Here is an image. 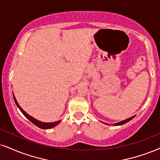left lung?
I'll list each match as a JSON object with an SVG mask.
<instances>
[{
	"mask_svg": "<svg viewBox=\"0 0 160 160\" xmlns=\"http://www.w3.org/2000/svg\"><path fill=\"white\" fill-rule=\"evenodd\" d=\"M135 116H136V115H133V116L130 117V118H127V119H125V120L122 121V122H119L118 123H115V124H107V123H105V122H103V124H107V125H114V126H120V125L126 124V123H128V122H130V121L132 120V119Z\"/></svg>",
	"mask_w": 160,
	"mask_h": 160,
	"instance_id": "8db88e82",
	"label": "left lung"
}]
</instances>
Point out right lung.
Returning a JSON list of instances; mask_svg holds the SVG:
<instances>
[{"mask_svg":"<svg viewBox=\"0 0 160 160\" xmlns=\"http://www.w3.org/2000/svg\"><path fill=\"white\" fill-rule=\"evenodd\" d=\"M13 98H14L15 104H16L17 107H18V108L20 109L21 112H22L23 113V115H24V116L28 119V120H30V122L32 123V124H34L36 125V126H37L38 128H39L41 129H51L52 128H53V127L57 126V124H59V123H60V120L57 121V122H40V121L37 120V119L34 118L33 117L31 116V115L28 114V113H27L26 112H25L24 109H23L22 107H20V105L18 104V103L16 101V98H15L14 94H13Z\"/></svg>","mask_w":160,"mask_h":160,"instance_id":"1","label":"right lung"}]
</instances>
